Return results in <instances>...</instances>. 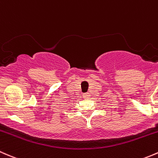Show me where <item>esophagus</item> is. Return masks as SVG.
I'll return each instance as SVG.
<instances>
[{
  "label": "esophagus",
  "mask_w": 158,
  "mask_h": 158,
  "mask_svg": "<svg viewBox=\"0 0 158 158\" xmlns=\"http://www.w3.org/2000/svg\"><path fill=\"white\" fill-rule=\"evenodd\" d=\"M83 96H84V98L85 99H89L91 97L90 94H89V93H85V94H83Z\"/></svg>",
  "instance_id": "esophagus-1"
}]
</instances>
